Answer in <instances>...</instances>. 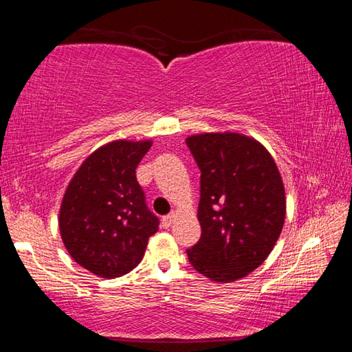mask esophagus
<instances>
[{"instance_id":"obj_1","label":"esophagus","mask_w":352,"mask_h":352,"mask_svg":"<svg viewBox=\"0 0 352 352\" xmlns=\"http://www.w3.org/2000/svg\"><path fill=\"white\" fill-rule=\"evenodd\" d=\"M175 217H177V212H175V211H172L170 214H168V216L163 217V225L166 226V228H169V226H170L172 223H174Z\"/></svg>"}]
</instances>
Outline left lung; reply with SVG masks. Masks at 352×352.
I'll return each instance as SVG.
<instances>
[{"mask_svg":"<svg viewBox=\"0 0 352 352\" xmlns=\"http://www.w3.org/2000/svg\"><path fill=\"white\" fill-rule=\"evenodd\" d=\"M186 144L201 172V236L186 250L188 259L212 281H237L258 269L281 234V174L269 151L247 135L200 133Z\"/></svg>","mask_w":352,"mask_h":352,"instance_id":"1","label":"left lung"}]
</instances>
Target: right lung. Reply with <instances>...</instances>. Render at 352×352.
<instances>
[{"label": "right lung", "instance_id": "right-lung-1", "mask_svg": "<svg viewBox=\"0 0 352 352\" xmlns=\"http://www.w3.org/2000/svg\"><path fill=\"white\" fill-rule=\"evenodd\" d=\"M152 141L118 140L94 151L65 190L58 228L77 264L100 278L132 272L160 220L146 205L136 166Z\"/></svg>", "mask_w": 352, "mask_h": 352}]
</instances>
